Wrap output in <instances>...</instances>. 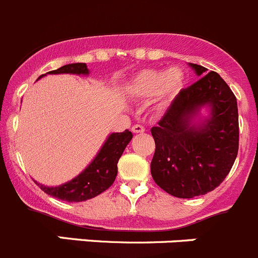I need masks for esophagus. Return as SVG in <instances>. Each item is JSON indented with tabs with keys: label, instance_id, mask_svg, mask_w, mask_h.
Instances as JSON below:
<instances>
[{
	"label": "esophagus",
	"instance_id": "34e87169",
	"mask_svg": "<svg viewBox=\"0 0 258 258\" xmlns=\"http://www.w3.org/2000/svg\"><path fill=\"white\" fill-rule=\"evenodd\" d=\"M132 132H133V133H136V134H138V133H144V132H146V129H144L143 125L136 124L133 127H132Z\"/></svg>",
	"mask_w": 258,
	"mask_h": 258
}]
</instances>
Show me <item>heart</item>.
<instances>
[{
	"label": "heart",
	"mask_w": 258,
	"mask_h": 258,
	"mask_svg": "<svg viewBox=\"0 0 258 258\" xmlns=\"http://www.w3.org/2000/svg\"><path fill=\"white\" fill-rule=\"evenodd\" d=\"M182 83V73L176 68L163 71H142L132 80L129 90L133 95L141 97H151L159 92L163 97H170L180 88Z\"/></svg>",
	"instance_id": "heart-1"
}]
</instances>
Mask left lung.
Returning a JSON list of instances; mask_svg holds the SVG:
<instances>
[{
  "instance_id": "1",
  "label": "left lung",
  "mask_w": 258,
  "mask_h": 258,
  "mask_svg": "<svg viewBox=\"0 0 258 258\" xmlns=\"http://www.w3.org/2000/svg\"><path fill=\"white\" fill-rule=\"evenodd\" d=\"M201 76L175 97L157 126L151 129L156 152L151 162L154 182L170 195L191 199L220 185L238 153L239 125L234 94L217 72L190 63ZM211 115L200 124L193 119L201 107Z\"/></svg>"
}]
</instances>
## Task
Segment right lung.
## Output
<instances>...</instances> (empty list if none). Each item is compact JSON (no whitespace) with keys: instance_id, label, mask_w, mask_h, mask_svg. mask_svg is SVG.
Listing matches in <instances>:
<instances>
[{"instance_id":"obj_1","label":"right lung","mask_w":258,"mask_h":258,"mask_svg":"<svg viewBox=\"0 0 258 258\" xmlns=\"http://www.w3.org/2000/svg\"><path fill=\"white\" fill-rule=\"evenodd\" d=\"M50 75H88V68L86 63H72L66 64L55 71H50ZM41 75L40 77H43ZM38 78V80H39ZM133 134L126 129L122 133H112L101 147L94 161L88 164L86 170L81 172L77 177L68 182L55 187H49L41 183L36 185L45 194L68 203H80L100 195L114 183L117 175V162L124 152L125 147L132 141Z\"/></svg>"}]
</instances>
